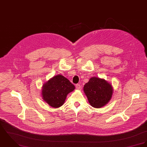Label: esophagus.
Here are the masks:
<instances>
[{
    "mask_svg": "<svg viewBox=\"0 0 147 147\" xmlns=\"http://www.w3.org/2000/svg\"><path fill=\"white\" fill-rule=\"evenodd\" d=\"M76 88H77V90H81L82 89V86L80 84H76Z\"/></svg>",
    "mask_w": 147,
    "mask_h": 147,
    "instance_id": "34e87169",
    "label": "esophagus"
}]
</instances>
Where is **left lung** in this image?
Masks as SVG:
<instances>
[{
    "mask_svg": "<svg viewBox=\"0 0 147 147\" xmlns=\"http://www.w3.org/2000/svg\"><path fill=\"white\" fill-rule=\"evenodd\" d=\"M83 91L90 105L100 108L110 101L113 90L112 85L104 79L93 77L84 84Z\"/></svg>",
    "mask_w": 147,
    "mask_h": 147,
    "instance_id": "obj_1",
    "label": "left lung"
}]
</instances>
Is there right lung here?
Wrapping results in <instances>:
<instances>
[{
	"label": "right lung",
	"instance_id": "obj_1",
	"mask_svg": "<svg viewBox=\"0 0 147 147\" xmlns=\"http://www.w3.org/2000/svg\"><path fill=\"white\" fill-rule=\"evenodd\" d=\"M74 89L75 86L66 78L59 74L43 84L42 95L49 106L57 108L64 104L67 94Z\"/></svg>",
	"mask_w": 147,
	"mask_h": 147
}]
</instances>
